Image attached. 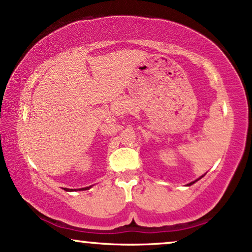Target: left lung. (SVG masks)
Instances as JSON below:
<instances>
[{
	"mask_svg": "<svg viewBox=\"0 0 252 252\" xmlns=\"http://www.w3.org/2000/svg\"><path fill=\"white\" fill-rule=\"evenodd\" d=\"M203 178V175H202V177L201 178H199V179H202ZM199 179H197V180H199ZM197 180H195V181H192V182H190V184H188V186H190V185H192V184H195V182L196 181H197Z\"/></svg>",
	"mask_w": 252,
	"mask_h": 252,
	"instance_id": "left-lung-1",
	"label": "left lung"
}]
</instances>
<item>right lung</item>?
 <instances>
[{
  "instance_id": "add662e5",
  "label": "right lung",
  "mask_w": 252,
  "mask_h": 252,
  "mask_svg": "<svg viewBox=\"0 0 252 252\" xmlns=\"http://www.w3.org/2000/svg\"><path fill=\"white\" fill-rule=\"evenodd\" d=\"M89 188H91V187H86V188H80V189H79V190H87V189H89ZM64 190H66V191H72V190H73V189H68V188H64ZM74 190H75V189H74ZM77 190H78V189H77Z\"/></svg>"
}]
</instances>
